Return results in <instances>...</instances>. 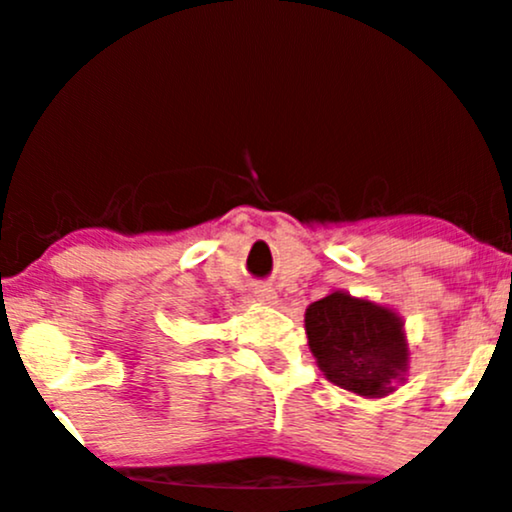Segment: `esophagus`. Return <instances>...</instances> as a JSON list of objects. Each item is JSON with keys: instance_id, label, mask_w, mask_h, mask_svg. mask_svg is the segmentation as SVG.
Returning a JSON list of instances; mask_svg holds the SVG:
<instances>
[{"instance_id": "esophagus-1", "label": "esophagus", "mask_w": 512, "mask_h": 512, "mask_svg": "<svg viewBox=\"0 0 512 512\" xmlns=\"http://www.w3.org/2000/svg\"><path fill=\"white\" fill-rule=\"evenodd\" d=\"M252 293H255V298L260 300V303H267V305L276 303V293L269 286H257Z\"/></svg>"}]
</instances>
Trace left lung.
I'll return each instance as SVG.
<instances>
[{
  "mask_svg": "<svg viewBox=\"0 0 512 512\" xmlns=\"http://www.w3.org/2000/svg\"><path fill=\"white\" fill-rule=\"evenodd\" d=\"M305 331L326 379L357 396H389L408 372L403 319L372 300L329 293L307 307Z\"/></svg>",
  "mask_w": 512,
  "mask_h": 512,
  "instance_id": "1",
  "label": "left lung"
}]
</instances>
